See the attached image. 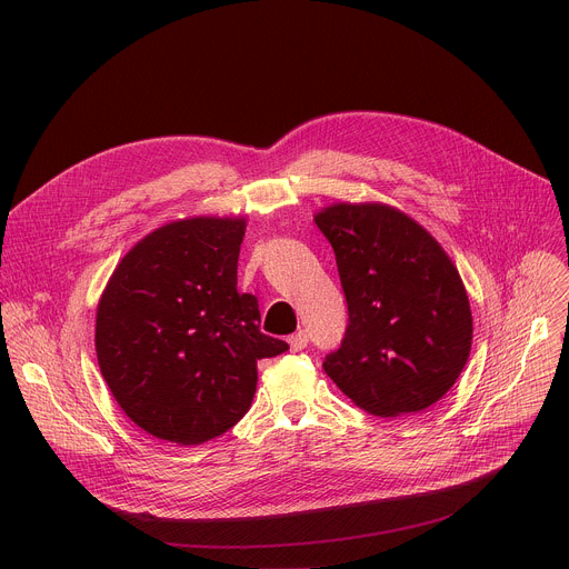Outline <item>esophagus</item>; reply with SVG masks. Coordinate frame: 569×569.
I'll return each instance as SVG.
<instances>
[{"mask_svg":"<svg viewBox=\"0 0 569 569\" xmlns=\"http://www.w3.org/2000/svg\"><path fill=\"white\" fill-rule=\"evenodd\" d=\"M290 351H303L306 347H308V333L306 331H299V333H295V336H290Z\"/></svg>","mask_w":569,"mask_h":569,"instance_id":"1","label":"esophagus"}]
</instances>
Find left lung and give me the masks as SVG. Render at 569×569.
Segmentation results:
<instances>
[{"label":"left lung","instance_id":"left-lung-1","mask_svg":"<svg viewBox=\"0 0 569 569\" xmlns=\"http://www.w3.org/2000/svg\"><path fill=\"white\" fill-rule=\"evenodd\" d=\"M336 252L349 323L323 371L376 417L423 412L459 378L472 317L457 268L412 218L336 204L315 218Z\"/></svg>","mask_w":569,"mask_h":569}]
</instances>
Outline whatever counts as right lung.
<instances>
[{
    "label": "right lung",
    "instance_id": "add662e5",
    "mask_svg": "<svg viewBox=\"0 0 569 569\" xmlns=\"http://www.w3.org/2000/svg\"><path fill=\"white\" fill-rule=\"evenodd\" d=\"M246 218H191L154 229L123 257L97 312L101 373L148 435L196 446L250 410L257 362L288 351L261 333L254 295H240Z\"/></svg>",
    "mask_w": 569,
    "mask_h": 569
}]
</instances>
